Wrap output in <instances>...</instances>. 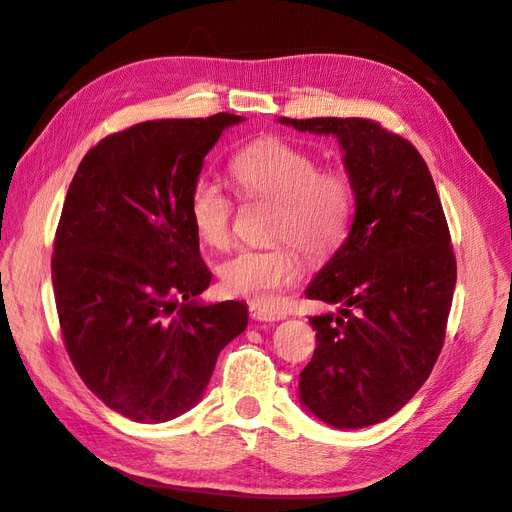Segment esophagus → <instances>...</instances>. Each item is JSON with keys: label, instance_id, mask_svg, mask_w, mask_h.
<instances>
[{"label": "esophagus", "instance_id": "34e87169", "mask_svg": "<svg viewBox=\"0 0 512 512\" xmlns=\"http://www.w3.org/2000/svg\"><path fill=\"white\" fill-rule=\"evenodd\" d=\"M250 316L254 320H260V322H275L284 318L282 312H277V309H271V307H260V305H250Z\"/></svg>", "mask_w": 512, "mask_h": 512}]
</instances>
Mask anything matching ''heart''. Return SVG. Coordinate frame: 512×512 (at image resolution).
I'll return each mask as SVG.
<instances>
[{
	"label": "heart",
	"mask_w": 512,
	"mask_h": 512,
	"mask_svg": "<svg viewBox=\"0 0 512 512\" xmlns=\"http://www.w3.org/2000/svg\"><path fill=\"white\" fill-rule=\"evenodd\" d=\"M230 175L245 198L275 200L273 239L267 250H243L226 260L220 277L232 297L273 307L280 292L301 277L303 260L333 254L348 235L354 215V183L344 168L320 166L312 151L265 136L243 147L230 160ZM190 222L198 239L213 250L232 241L235 203L211 177L194 181L188 200Z\"/></svg>",
	"instance_id": "b5f03b06"
}]
</instances>
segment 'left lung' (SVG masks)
<instances>
[{"label": "left lung", "instance_id": "1", "mask_svg": "<svg viewBox=\"0 0 512 512\" xmlns=\"http://www.w3.org/2000/svg\"><path fill=\"white\" fill-rule=\"evenodd\" d=\"M282 123L339 138L356 200L348 239L305 290L344 309L309 318L318 346L301 401L339 429L376 425L421 389L446 337L457 260L436 183L416 147L374 119Z\"/></svg>", "mask_w": 512, "mask_h": 512}]
</instances>
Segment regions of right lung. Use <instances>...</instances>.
<instances>
[{"instance_id":"1","label":"right lung","mask_w":512,"mask_h":512,"mask_svg":"<svg viewBox=\"0 0 512 512\" xmlns=\"http://www.w3.org/2000/svg\"><path fill=\"white\" fill-rule=\"evenodd\" d=\"M241 119H158L108 134L68 188L51 258L61 337L87 389L132 421L190 410L247 327L239 301L196 303L211 271L188 211L205 156Z\"/></svg>"}]
</instances>
